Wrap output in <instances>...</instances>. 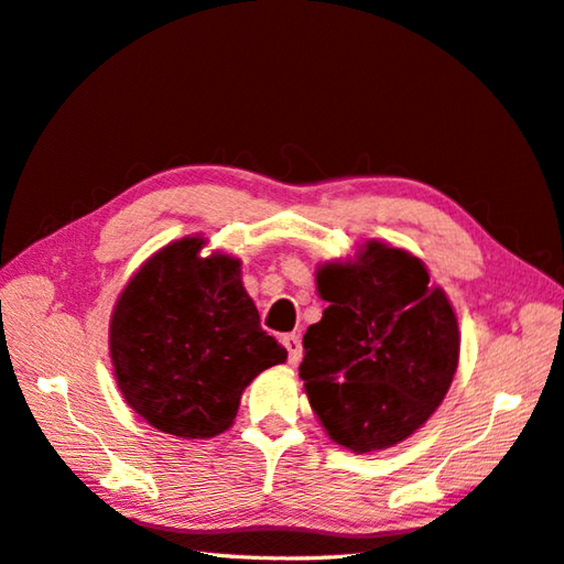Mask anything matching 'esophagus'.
<instances>
[{
	"mask_svg": "<svg viewBox=\"0 0 564 564\" xmlns=\"http://www.w3.org/2000/svg\"><path fill=\"white\" fill-rule=\"evenodd\" d=\"M283 346L288 348V360H291V365H297L300 360H303V344H300V336L285 334Z\"/></svg>",
	"mask_w": 564,
	"mask_h": 564,
	"instance_id": "obj_1",
	"label": "esophagus"
}]
</instances>
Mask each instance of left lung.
I'll return each mask as SVG.
<instances>
[{
	"mask_svg": "<svg viewBox=\"0 0 564 564\" xmlns=\"http://www.w3.org/2000/svg\"><path fill=\"white\" fill-rule=\"evenodd\" d=\"M329 303L303 336L300 377L329 437L356 454L389 449L421 430L459 365V319L423 259L368 240L314 273Z\"/></svg>",
	"mask_w": 564,
	"mask_h": 564,
	"instance_id": "left-lung-1",
	"label": "left lung"
}]
</instances>
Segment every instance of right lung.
Returning a JSON list of instances; mask_svg holds the SVG:
<instances>
[{
	"mask_svg": "<svg viewBox=\"0 0 564 564\" xmlns=\"http://www.w3.org/2000/svg\"><path fill=\"white\" fill-rule=\"evenodd\" d=\"M187 235L153 252L110 314V360L129 409L182 440L226 432L252 379L288 358L259 326L242 261Z\"/></svg>",
	"mask_w": 564,
	"mask_h": 564,
	"instance_id": "add662e5",
	"label": "right lung"
}]
</instances>
